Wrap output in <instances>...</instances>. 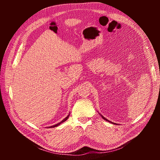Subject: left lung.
<instances>
[{"instance_id":"obj_1","label":"left lung","mask_w":160,"mask_h":160,"mask_svg":"<svg viewBox=\"0 0 160 160\" xmlns=\"http://www.w3.org/2000/svg\"><path fill=\"white\" fill-rule=\"evenodd\" d=\"M102 118L104 119V120H107V121H108V122H109V121H108V120H107V119H106V118H105L104 117H103V116H102Z\"/></svg>"}]
</instances>
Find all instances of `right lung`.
Wrapping results in <instances>:
<instances>
[{"label": "right lung", "instance_id": "right-lung-1", "mask_svg": "<svg viewBox=\"0 0 160 160\" xmlns=\"http://www.w3.org/2000/svg\"><path fill=\"white\" fill-rule=\"evenodd\" d=\"M69 115H68L65 118H64L63 120H62V121H61L60 122H59V123H58L57 124H55V125H53V126H52V127H50V128H53V127H58V126H59L61 123H62V122H64V121H66V120H67V119H68V118H69Z\"/></svg>", "mask_w": 160, "mask_h": 160}]
</instances>
